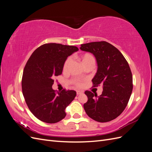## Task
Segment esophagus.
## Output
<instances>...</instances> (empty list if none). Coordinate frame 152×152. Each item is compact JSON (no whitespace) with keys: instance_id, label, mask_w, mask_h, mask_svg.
Returning <instances> with one entry per match:
<instances>
[{"instance_id":"1","label":"esophagus","mask_w":152,"mask_h":152,"mask_svg":"<svg viewBox=\"0 0 152 152\" xmlns=\"http://www.w3.org/2000/svg\"><path fill=\"white\" fill-rule=\"evenodd\" d=\"M83 93V92L82 91H77V94H82Z\"/></svg>"}]
</instances>
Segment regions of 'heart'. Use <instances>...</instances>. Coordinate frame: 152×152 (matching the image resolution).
<instances>
[{"mask_svg":"<svg viewBox=\"0 0 152 152\" xmlns=\"http://www.w3.org/2000/svg\"><path fill=\"white\" fill-rule=\"evenodd\" d=\"M79 58H80V60L82 64V65H83L84 67L87 65H94L95 61H96L95 58L91 54H89V53L84 54L81 55ZM71 63H72V58L70 57H68L66 59V61H65V63H64V65H63L64 70H66V69L69 67V66H70ZM74 83L77 87H81L82 85V82L80 80H75Z\"/></svg>","mask_w":152,"mask_h":152,"instance_id":"1","label":"heart"}]
</instances>
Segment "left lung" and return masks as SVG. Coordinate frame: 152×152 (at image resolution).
<instances>
[{"label":"left lung","instance_id":"obj_1","mask_svg":"<svg viewBox=\"0 0 152 152\" xmlns=\"http://www.w3.org/2000/svg\"><path fill=\"white\" fill-rule=\"evenodd\" d=\"M84 51L93 54L98 70L92 80L93 87L102 85L99 96L89 91H85L88 100L84 104L90 118L99 122L116 118L126 108L132 91L131 69L122 54L105 41L81 44Z\"/></svg>","mask_w":152,"mask_h":152}]
</instances>
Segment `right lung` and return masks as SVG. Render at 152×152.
Returning a JSON list of instances; mask_svg holds the SVG:
<instances>
[{
    "label": "right lung",
    "mask_w": 152,
    "mask_h": 152,
    "mask_svg": "<svg viewBox=\"0 0 152 152\" xmlns=\"http://www.w3.org/2000/svg\"><path fill=\"white\" fill-rule=\"evenodd\" d=\"M78 50L73 45L45 44L28 59L23 73L22 92L30 112L39 120L54 124L65 117V108L76 92L64 89L56 93L52 88L53 79L62 73L67 57Z\"/></svg>",
    "instance_id": "add662e5"
}]
</instances>
